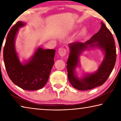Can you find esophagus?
<instances>
[{"mask_svg": "<svg viewBox=\"0 0 121 121\" xmlns=\"http://www.w3.org/2000/svg\"><path fill=\"white\" fill-rule=\"evenodd\" d=\"M58 53L61 56H64L67 54V50L65 48H60L58 50Z\"/></svg>", "mask_w": 121, "mask_h": 121, "instance_id": "obj_1", "label": "esophagus"}]
</instances>
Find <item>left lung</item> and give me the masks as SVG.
Masks as SVG:
<instances>
[{
	"mask_svg": "<svg viewBox=\"0 0 121 121\" xmlns=\"http://www.w3.org/2000/svg\"><path fill=\"white\" fill-rule=\"evenodd\" d=\"M101 23L99 31L85 43L75 42L69 44L70 51L67 62L68 79L71 85L78 90H89L102 85L107 81L115 65L116 51L113 36L105 24L102 22ZM90 47L100 48L105 52V58L96 72L79 79L75 74V68L79 63L80 53Z\"/></svg>",
	"mask_w": 121,
	"mask_h": 121,
	"instance_id": "8db88e82",
	"label": "left lung"
}]
</instances>
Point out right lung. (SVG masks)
Here are the masks:
<instances>
[{
	"mask_svg": "<svg viewBox=\"0 0 121 121\" xmlns=\"http://www.w3.org/2000/svg\"><path fill=\"white\" fill-rule=\"evenodd\" d=\"M24 25L25 23L19 21L10 30L4 48V61L13 83L23 90L33 91L42 89L48 82L54 63L56 50L39 47L30 60L22 64L15 51V39L19 29Z\"/></svg>",
	"mask_w": 121,
	"mask_h": 121,
	"instance_id": "right-lung-1",
	"label": "right lung"
}]
</instances>
